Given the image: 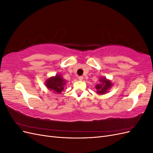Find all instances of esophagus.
Listing matches in <instances>:
<instances>
[{"label":"esophagus","mask_w":153,"mask_h":153,"mask_svg":"<svg viewBox=\"0 0 153 153\" xmlns=\"http://www.w3.org/2000/svg\"><path fill=\"white\" fill-rule=\"evenodd\" d=\"M83 78H84V77H83L82 76H78V80H83Z\"/></svg>","instance_id":"1"}]
</instances>
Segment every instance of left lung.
<instances>
[{
  "mask_svg": "<svg viewBox=\"0 0 153 153\" xmlns=\"http://www.w3.org/2000/svg\"><path fill=\"white\" fill-rule=\"evenodd\" d=\"M99 80L100 83L96 85L97 93L98 94H104L106 93L112 86V83L110 80L106 79L105 77L100 78Z\"/></svg>",
  "mask_w": 153,
  "mask_h": 153,
  "instance_id": "left-lung-1",
  "label": "left lung"
}]
</instances>
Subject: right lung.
Instances as JSON below:
<instances>
[{"label":"right lung","instance_id":"obj_1","mask_svg":"<svg viewBox=\"0 0 153 153\" xmlns=\"http://www.w3.org/2000/svg\"><path fill=\"white\" fill-rule=\"evenodd\" d=\"M66 80L60 75L50 77L45 82V85L48 89L52 91L56 94H60L64 89V86L66 85Z\"/></svg>","mask_w":153,"mask_h":153}]
</instances>
